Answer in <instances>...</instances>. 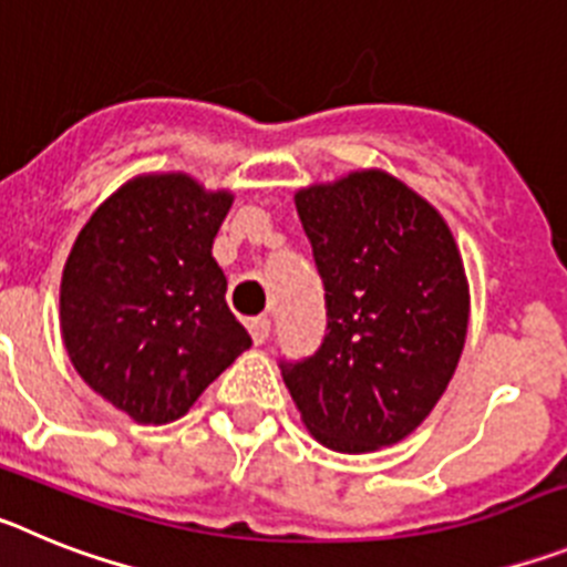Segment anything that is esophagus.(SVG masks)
Here are the masks:
<instances>
[{
  "mask_svg": "<svg viewBox=\"0 0 567 567\" xmlns=\"http://www.w3.org/2000/svg\"><path fill=\"white\" fill-rule=\"evenodd\" d=\"M249 327V334H252V340L255 343H267V338H269V329H272V320L267 318V315H258V318H252L247 323Z\"/></svg>",
  "mask_w": 567,
  "mask_h": 567,
  "instance_id": "obj_1",
  "label": "esophagus"
}]
</instances>
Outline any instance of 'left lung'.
Here are the masks:
<instances>
[{"label":"left lung","mask_w":567,"mask_h":567,"mask_svg":"<svg viewBox=\"0 0 567 567\" xmlns=\"http://www.w3.org/2000/svg\"><path fill=\"white\" fill-rule=\"evenodd\" d=\"M298 215L323 280L327 334L278 360L318 443L372 452L414 432L457 369L468 287L437 209L385 173L300 189Z\"/></svg>","instance_id":"1"}]
</instances>
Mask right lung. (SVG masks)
<instances>
[{
  "mask_svg": "<svg viewBox=\"0 0 567 567\" xmlns=\"http://www.w3.org/2000/svg\"><path fill=\"white\" fill-rule=\"evenodd\" d=\"M233 195L147 175L93 213L62 275V338L84 383L135 423L178 420L252 346L213 240Z\"/></svg>",
  "mask_w": 567,
  "mask_h": 567,
  "instance_id": "obj_1",
  "label": "right lung"
}]
</instances>
